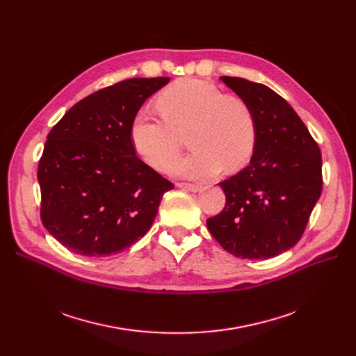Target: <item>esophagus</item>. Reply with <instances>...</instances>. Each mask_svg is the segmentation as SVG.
<instances>
[{"label": "esophagus", "mask_w": 356, "mask_h": 356, "mask_svg": "<svg viewBox=\"0 0 356 356\" xmlns=\"http://www.w3.org/2000/svg\"><path fill=\"white\" fill-rule=\"evenodd\" d=\"M179 188L181 189H186V191H192V192H199L202 189L200 184H196V183H186V181H180L177 183Z\"/></svg>", "instance_id": "obj_1"}]
</instances>
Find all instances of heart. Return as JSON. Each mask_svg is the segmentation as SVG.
<instances>
[{"label":"heart","instance_id":"1","mask_svg":"<svg viewBox=\"0 0 356 356\" xmlns=\"http://www.w3.org/2000/svg\"><path fill=\"white\" fill-rule=\"evenodd\" d=\"M159 117L148 108L136 112L129 138L137 154L152 167H165L178 152L181 136L188 133L194 148L167 165V172L186 177H213L222 167H244L257 144L252 108L239 97L225 95L216 85L184 78L165 86L156 99Z\"/></svg>","mask_w":356,"mask_h":356}]
</instances>
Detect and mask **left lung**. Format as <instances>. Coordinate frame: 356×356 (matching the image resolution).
Segmentation results:
<instances>
[{
  "instance_id": "left-lung-1",
  "label": "left lung",
  "mask_w": 356,
  "mask_h": 356,
  "mask_svg": "<svg viewBox=\"0 0 356 356\" xmlns=\"http://www.w3.org/2000/svg\"><path fill=\"white\" fill-rule=\"evenodd\" d=\"M257 120L250 164L220 181L225 208L207 220L229 254L267 259L302 238L323 188L321 148L290 104L263 83L222 76Z\"/></svg>"
}]
</instances>
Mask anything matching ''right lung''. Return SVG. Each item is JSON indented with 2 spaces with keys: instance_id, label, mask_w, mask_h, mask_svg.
I'll return each mask as SVG.
<instances>
[{
  "instance_id": "obj_1",
  "label": "right lung",
  "mask_w": 356,
  "mask_h": 356,
  "mask_svg": "<svg viewBox=\"0 0 356 356\" xmlns=\"http://www.w3.org/2000/svg\"><path fill=\"white\" fill-rule=\"evenodd\" d=\"M168 78H133L74 104L47 136L37 168L40 218L67 250L105 257L129 248L152 228L173 189L136 156L129 125Z\"/></svg>"
}]
</instances>
